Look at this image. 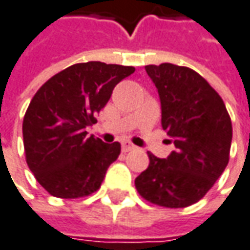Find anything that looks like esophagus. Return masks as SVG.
<instances>
[{
	"label": "esophagus",
	"mask_w": 250,
	"mask_h": 250,
	"mask_svg": "<svg viewBox=\"0 0 250 250\" xmlns=\"http://www.w3.org/2000/svg\"><path fill=\"white\" fill-rule=\"evenodd\" d=\"M133 149H136V146H133L131 143H128V141L122 143V151L123 152H128V151H133Z\"/></svg>",
	"instance_id": "obj_1"
}]
</instances>
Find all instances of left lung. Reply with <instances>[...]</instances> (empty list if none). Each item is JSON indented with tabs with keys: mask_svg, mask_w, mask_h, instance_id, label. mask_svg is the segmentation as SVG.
I'll list each match as a JSON object with an SVG mask.
<instances>
[{
	"mask_svg": "<svg viewBox=\"0 0 250 250\" xmlns=\"http://www.w3.org/2000/svg\"><path fill=\"white\" fill-rule=\"evenodd\" d=\"M161 102V125L175 151L148 154L136 178L138 193L154 204L180 208L204 197L229 161L232 125L221 96L196 71L164 62L146 65Z\"/></svg>",
	"mask_w": 250,
	"mask_h": 250,
	"instance_id": "left-lung-1",
	"label": "left lung"
}]
</instances>
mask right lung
<instances>
[{
    "mask_svg": "<svg viewBox=\"0 0 250 250\" xmlns=\"http://www.w3.org/2000/svg\"><path fill=\"white\" fill-rule=\"evenodd\" d=\"M134 67L89 61L62 70L39 89L22 133L29 169L51 196L77 199L99 189L120 144L88 137L86 128Z\"/></svg>",
    "mask_w": 250,
    "mask_h": 250,
    "instance_id": "1",
    "label": "right lung"
}]
</instances>
